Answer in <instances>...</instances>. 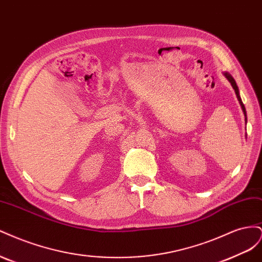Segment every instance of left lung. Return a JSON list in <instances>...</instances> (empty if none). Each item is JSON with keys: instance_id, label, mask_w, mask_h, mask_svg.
Instances as JSON below:
<instances>
[{"instance_id": "left-lung-1", "label": "left lung", "mask_w": 262, "mask_h": 262, "mask_svg": "<svg viewBox=\"0 0 262 262\" xmlns=\"http://www.w3.org/2000/svg\"><path fill=\"white\" fill-rule=\"evenodd\" d=\"M224 75L226 76V78H227V80L229 81V83H231V84H232V86H233V89L235 90V93H236V96H237V99H238V101H239V104H241V106H242V108H243V112H244V114H245V116H246V109H245V106H244V104H243V101H242V98H241V96H239L238 87H237V84H236L235 80H234V78H233V76H232L231 74H228V73H224ZM246 120H247V119H246Z\"/></svg>"}]
</instances>
